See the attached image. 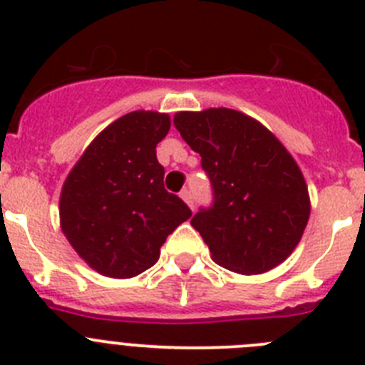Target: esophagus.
<instances>
[{
    "label": "esophagus",
    "mask_w": 365,
    "mask_h": 365,
    "mask_svg": "<svg viewBox=\"0 0 365 365\" xmlns=\"http://www.w3.org/2000/svg\"><path fill=\"white\" fill-rule=\"evenodd\" d=\"M180 199H182V201H185L186 205H188L190 208L193 210V195H192V192H190L188 188H185L182 192H180Z\"/></svg>",
    "instance_id": "obj_1"
}]
</instances>
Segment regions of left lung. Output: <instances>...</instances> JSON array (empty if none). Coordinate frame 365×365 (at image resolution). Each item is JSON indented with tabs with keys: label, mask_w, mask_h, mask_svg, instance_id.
<instances>
[{
	"label": "left lung",
	"mask_w": 365,
	"mask_h": 365,
	"mask_svg": "<svg viewBox=\"0 0 365 365\" xmlns=\"http://www.w3.org/2000/svg\"><path fill=\"white\" fill-rule=\"evenodd\" d=\"M177 131L210 179L214 202L192 227L217 265L263 274L291 256L311 214L309 190L292 155L265 125L241 111H180Z\"/></svg>",
	"instance_id": "8db88e82"
}]
</instances>
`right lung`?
I'll use <instances>...</instances> for the list:
<instances>
[{
  "label": "right lung",
  "instance_id": "obj_1",
  "mask_svg": "<svg viewBox=\"0 0 365 365\" xmlns=\"http://www.w3.org/2000/svg\"><path fill=\"white\" fill-rule=\"evenodd\" d=\"M170 124L166 113H128L87 146L63 182L62 232L87 265L109 278L153 267L168 235L192 215L166 192L157 160Z\"/></svg>",
  "mask_w": 365,
  "mask_h": 365
}]
</instances>
